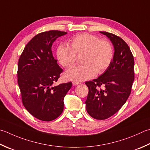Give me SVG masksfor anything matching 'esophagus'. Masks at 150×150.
I'll return each instance as SVG.
<instances>
[{"mask_svg": "<svg viewBox=\"0 0 150 150\" xmlns=\"http://www.w3.org/2000/svg\"><path fill=\"white\" fill-rule=\"evenodd\" d=\"M73 84L74 85H78V84H81V82H79V81H73Z\"/></svg>", "mask_w": 150, "mask_h": 150, "instance_id": "1", "label": "esophagus"}]
</instances>
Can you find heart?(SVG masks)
<instances>
[{"label":"heart","instance_id":"1","mask_svg":"<svg viewBox=\"0 0 150 150\" xmlns=\"http://www.w3.org/2000/svg\"><path fill=\"white\" fill-rule=\"evenodd\" d=\"M71 47L62 43L58 47L57 55L62 66L71 67L77 60V54L83 52L81 62L66 72L70 80L85 81L94 77L97 73L105 71L113 59V48L107 40L89 33H82L70 40Z\"/></svg>","mask_w":150,"mask_h":150}]
</instances>
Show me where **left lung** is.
<instances>
[{"mask_svg":"<svg viewBox=\"0 0 150 150\" xmlns=\"http://www.w3.org/2000/svg\"><path fill=\"white\" fill-rule=\"evenodd\" d=\"M99 32L113 44V60L98 79L85 83L89 90L85 103L90 116L105 120L118 112L129 96L134 79V62L129 47L121 38L109 32Z\"/></svg>","mask_w":150,"mask_h":150,"instance_id":"left-lung-1","label":"left lung"}]
</instances>
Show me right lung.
Returning a JSON list of instances; mask_svg holds the SVG:
<instances>
[{
  "label": "right lung",
  "instance_id": "obj_1",
  "mask_svg": "<svg viewBox=\"0 0 150 150\" xmlns=\"http://www.w3.org/2000/svg\"><path fill=\"white\" fill-rule=\"evenodd\" d=\"M66 32L50 30L35 36L21 54L17 79L22 102L35 118L49 122L59 116L64 110V99L72 86L71 82L54 86L62 69L58 65L51 47Z\"/></svg>",
  "mask_w": 150,
  "mask_h": 150
}]
</instances>
